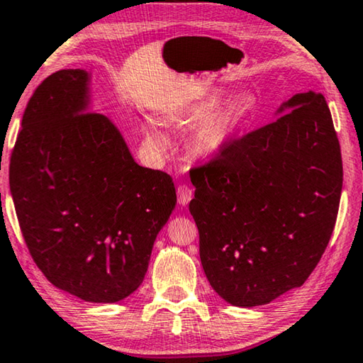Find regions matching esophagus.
Segmentation results:
<instances>
[{"label":"esophagus","instance_id":"obj_1","mask_svg":"<svg viewBox=\"0 0 363 363\" xmlns=\"http://www.w3.org/2000/svg\"><path fill=\"white\" fill-rule=\"evenodd\" d=\"M192 197H194V191L189 186H186V184H182V186L177 187V202H179V205L182 206L189 205Z\"/></svg>","mask_w":363,"mask_h":363}]
</instances>
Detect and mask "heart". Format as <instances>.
<instances>
[{"instance_id": "obj_1", "label": "heart", "mask_w": 363, "mask_h": 363, "mask_svg": "<svg viewBox=\"0 0 363 363\" xmlns=\"http://www.w3.org/2000/svg\"><path fill=\"white\" fill-rule=\"evenodd\" d=\"M216 103V95L210 96L194 108L189 109L187 113L181 114L189 123L199 121L202 117L203 120L195 125L192 135L194 150L203 157H213V155L220 153L228 142L231 140L234 132L239 129V125L244 123L247 114L252 108V99L247 94H238L229 100L226 105L208 111ZM145 140L147 145L152 148L155 153H164L169 147V139L166 134L164 125L157 119L145 121Z\"/></svg>"}]
</instances>
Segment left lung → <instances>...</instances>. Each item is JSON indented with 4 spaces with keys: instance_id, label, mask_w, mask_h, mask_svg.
Listing matches in <instances>:
<instances>
[{
    "instance_id": "left-lung-1",
    "label": "left lung",
    "mask_w": 363,
    "mask_h": 363,
    "mask_svg": "<svg viewBox=\"0 0 363 363\" xmlns=\"http://www.w3.org/2000/svg\"><path fill=\"white\" fill-rule=\"evenodd\" d=\"M276 114L191 171L203 272L235 307L264 306L306 283L339 210L341 147L325 96L296 94Z\"/></svg>"
}]
</instances>
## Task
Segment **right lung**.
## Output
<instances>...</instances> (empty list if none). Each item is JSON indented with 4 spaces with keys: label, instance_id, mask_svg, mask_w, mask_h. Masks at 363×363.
I'll use <instances>...</instances> for the list:
<instances>
[{
    "label": "right lung",
    "instance_id": "right-lung-1",
    "mask_svg": "<svg viewBox=\"0 0 363 363\" xmlns=\"http://www.w3.org/2000/svg\"><path fill=\"white\" fill-rule=\"evenodd\" d=\"M90 72L62 69L38 85L9 164L28 252L57 289L114 303L142 284L176 206L163 171L135 163L111 119L90 111Z\"/></svg>",
    "mask_w": 363,
    "mask_h": 363
}]
</instances>
